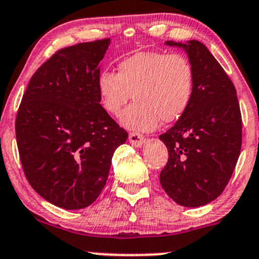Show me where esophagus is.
Listing matches in <instances>:
<instances>
[{"mask_svg": "<svg viewBox=\"0 0 259 259\" xmlns=\"http://www.w3.org/2000/svg\"><path fill=\"white\" fill-rule=\"evenodd\" d=\"M129 142L130 144L134 145V147L140 148L145 143V138L143 137L142 134H139V133H132V134L129 135Z\"/></svg>", "mask_w": 259, "mask_h": 259, "instance_id": "esophagus-1", "label": "esophagus"}]
</instances>
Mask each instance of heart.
<instances>
[{"label": "heart", "mask_w": 259, "mask_h": 259, "mask_svg": "<svg viewBox=\"0 0 259 259\" xmlns=\"http://www.w3.org/2000/svg\"><path fill=\"white\" fill-rule=\"evenodd\" d=\"M96 87L102 109L115 116L134 97L120 124L134 132H152L162 120L176 121L187 111L195 94V71L185 55L140 52L122 59L117 73L100 72Z\"/></svg>", "instance_id": "obj_1"}]
</instances>
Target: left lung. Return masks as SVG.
Masks as SVG:
<instances>
[{
	"label": "left lung",
	"mask_w": 259,
	"mask_h": 259,
	"mask_svg": "<svg viewBox=\"0 0 259 259\" xmlns=\"http://www.w3.org/2000/svg\"><path fill=\"white\" fill-rule=\"evenodd\" d=\"M164 44L187 54L195 71V94L187 111L159 135L168 149L159 181L181 206H204L224 191L240 154L242 115L237 91L202 42Z\"/></svg>",
	"instance_id": "left-lung-1"
}]
</instances>
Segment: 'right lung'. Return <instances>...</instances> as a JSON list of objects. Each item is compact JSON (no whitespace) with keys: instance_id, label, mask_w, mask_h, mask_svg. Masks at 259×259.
<instances>
[{"instance_id":"1","label":"right lung","mask_w":259,"mask_h":259,"mask_svg":"<svg viewBox=\"0 0 259 259\" xmlns=\"http://www.w3.org/2000/svg\"><path fill=\"white\" fill-rule=\"evenodd\" d=\"M110 39L55 53L30 79L16 117L25 176L50 204L90 206L106 185L115 149L127 133L102 109L96 79Z\"/></svg>"}]
</instances>
